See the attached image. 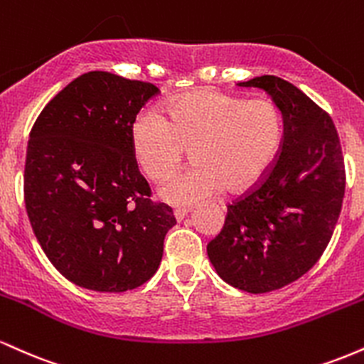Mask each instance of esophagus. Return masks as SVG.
Instances as JSON below:
<instances>
[{"instance_id":"1","label":"esophagus","mask_w":364,"mask_h":364,"mask_svg":"<svg viewBox=\"0 0 364 364\" xmlns=\"http://www.w3.org/2000/svg\"><path fill=\"white\" fill-rule=\"evenodd\" d=\"M190 212H191V207H178L174 208V217H176L178 220H183L188 214H190Z\"/></svg>"}]
</instances>
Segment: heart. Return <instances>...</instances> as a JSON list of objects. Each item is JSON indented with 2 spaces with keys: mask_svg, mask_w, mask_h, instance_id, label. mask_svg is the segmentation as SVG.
Listing matches in <instances>:
<instances>
[{
  "mask_svg": "<svg viewBox=\"0 0 364 364\" xmlns=\"http://www.w3.org/2000/svg\"><path fill=\"white\" fill-rule=\"evenodd\" d=\"M284 140L282 112L269 99L198 90L183 95L159 112L149 109L132 133L135 159L156 183L169 179L193 150V168L171 179L162 198L173 205H191L220 193L225 186L243 191L272 168Z\"/></svg>",
  "mask_w": 364,
  "mask_h": 364,
  "instance_id": "obj_1",
  "label": "heart"
}]
</instances>
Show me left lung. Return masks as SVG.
<instances>
[{
	"instance_id": "left-lung-1",
	"label": "left lung",
	"mask_w": 364,
	"mask_h": 364,
	"mask_svg": "<svg viewBox=\"0 0 364 364\" xmlns=\"http://www.w3.org/2000/svg\"><path fill=\"white\" fill-rule=\"evenodd\" d=\"M237 85L272 97L284 140L265 178L229 203L207 253L225 282L260 294L298 281L320 260L341 214L346 169L332 118L298 87L274 75Z\"/></svg>"
}]
</instances>
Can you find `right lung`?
Here are the masks:
<instances>
[{
  "instance_id": "1",
  "label": "right lung",
  "mask_w": 364,
  "mask_h": 364,
  "mask_svg": "<svg viewBox=\"0 0 364 364\" xmlns=\"http://www.w3.org/2000/svg\"><path fill=\"white\" fill-rule=\"evenodd\" d=\"M159 94L149 82L83 73L31 129L23 193L28 220L56 270L77 286L123 292L162 260L173 208L154 202L133 152V123Z\"/></svg>"
}]
</instances>
